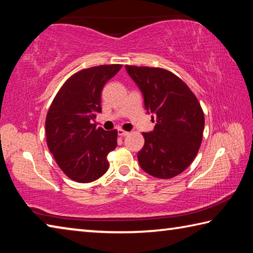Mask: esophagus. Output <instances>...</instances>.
<instances>
[{
  "instance_id": "esophagus-1",
  "label": "esophagus",
  "mask_w": 253,
  "mask_h": 253,
  "mask_svg": "<svg viewBox=\"0 0 253 253\" xmlns=\"http://www.w3.org/2000/svg\"><path fill=\"white\" fill-rule=\"evenodd\" d=\"M128 134H129V131H126V130H124V129H118V135L121 136V137H125Z\"/></svg>"
}]
</instances>
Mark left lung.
<instances>
[{
  "mask_svg": "<svg viewBox=\"0 0 253 253\" xmlns=\"http://www.w3.org/2000/svg\"><path fill=\"white\" fill-rule=\"evenodd\" d=\"M126 70L142 91L147 113L156 116L154 130L143 132L145 144L137 154L140 168L157 178L176 176L193 162L202 143V107L173 72L136 66Z\"/></svg>",
  "mask_w": 253,
  "mask_h": 253,
  "instance_id": "8db88e82",
  "label": "left lung"
}]
</instances>
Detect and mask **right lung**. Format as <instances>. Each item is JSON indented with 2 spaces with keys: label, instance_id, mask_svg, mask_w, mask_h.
Segmentation results:
<instances>
[{
  "label": "right lung",
  "instance_id": "obj_1",
  "mask_svg": "<svg viewBox=\"0 0 253 253\" xmlns=\"http://www.w3.org/2000/svg\"><path fill=\"white\" fill-rule=\"evenodd\" d=\"M122 65H102L72 75L46 114L49 151L68 177L89 183L108 169L107 155L117 146V130L106 131L92 121L101 113V91Z\"/></svg>",
  "mask_w": 253,
  "mask_h": 253
}]
</instances>
